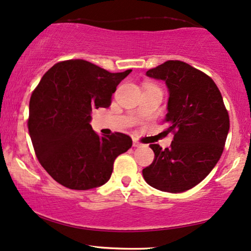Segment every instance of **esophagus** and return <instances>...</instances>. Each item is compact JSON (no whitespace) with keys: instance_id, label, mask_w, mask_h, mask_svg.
Wrapping results in <instances>:
<instances>
[{"instance_id":"esophagus-1","label":"esophagus","mask_w":251,"mask_h":251,"mask_svg":"<svg viewBox=\"0 0 251 251\" xmlns=\"http://www.w3.org/2000/svg\"><path fill=\"white\" fill-rule=\"evenodd\" d=\"M132 145H134V148H141L142 144L140 143V142L137 141H134V143H132Z\"/></svg>"}]
</instances>
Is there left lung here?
<instances>
[{"instance_id":"1","label":"left lung","mask_w":251,"mask_h":251,"mask_svg":"<svg viewBox=\"0 0 251 251\" xmlns=\"http://www.w3.org/2000/svg\"><path fill=\"white\" fill-rule=\"evenodd\" d=\"M169 89L168 130L171 147L151 144L154 159L143 169L145 181L157 190L180 193L202 181L220 159L229 131V116L215 82L201 71L169 60L147 72Z\"/></svg>"}]
</instances>
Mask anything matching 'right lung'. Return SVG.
I'll return each instance as SVG.
<instances>
[{
    "mask_svg": "<svg viewBox=\"0 0 251 251\" xmlns=\"http://www.w3.org/2000/svg\"><path fill=\"white\" fill-rule=\"evenodd\" d=\"M131 72L110 73L82 59L55 64L43 75L29 104V135L46 172L71 190H91L110 179L114 160L131 148L128 135L99 136L92 110L107 108Z\"/></svg>",
    "mask_w": 251,
    "mask_h": 251,
    "instance_id": "1",
    "label": "right lung"
}]
</instances>
